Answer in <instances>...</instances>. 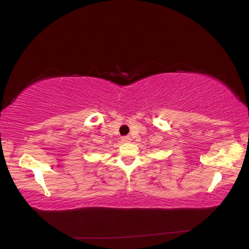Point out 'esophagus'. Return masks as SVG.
Listing matches in <instances>:
<instances>
[{
    "label": "esophagus",
    "mask_w": 249,
    "mask_h": 249,
    "mask_svg": "<svg viewBox=\"0 0 249 249\" xmlns=\"http://www.w3.org/2000/svg\"><path fill=\"white\" fill-rule=\"evenodd\" d=\"M122 141H123V142H130V141H131V137H129V136L122 137Z\"/></svg>",
    "instance_id": "34e87169"
}]
</instances>
